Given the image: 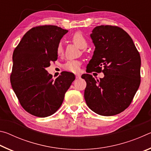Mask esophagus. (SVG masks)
Returning a JSON list of instances; mask_svg holds the SVG:
<instances>
[{
	"instance_id": "34e87169",
	"label": "esophagus",
	"mask_w": 151,
	"mask_h": 151,
	"mask_svg": "<svg viewBox=\"0 0 151 151\" xmlns=\"http://www.w3.org/2000/svg\"><path fill=\"white\" fill-rule=\"evenodd\" d=\"M75 76H76V79H78V78H81V75H80V74H78V73L75 74Z\"/></svg>"
}]
</instances>
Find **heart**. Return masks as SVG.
<instances>
[{
  "mask_svg": "<svg viewBox=\"0 0 151 151\" xmlns=\"http://www.w3.org/2000/svg\"><path fill=\"white\" fill-rule=\"evenodd\" d=\"M73 42L81 48H84L87 46V41L84 37V35L80 32H76L73 35L72 38ZM63 48L61 44H58L57 47V53L58 55H60L63 53ZM81 63L79 60H68L63 65L64 70L70 73H76L80 70Z\"/></svg>",
  "mask_w": 151,
  "mask_h": 151,
  "instance_id": "heart-1",
  "label": "heart"
}]
</instances>
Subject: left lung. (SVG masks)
I'll return each mask as SVG.
<instances>
[{"instance_id":"left-lung-1","label":"left lung","mask_w":151,"mask_h":151,"mask_svg":"<svg viewBox=\"0 0 151 151\" xmlns=\"http://www.w3.org/2000/svg\"><path fill=\"white\" fill-rule=\"evenodd\" d=\"M95 46L86 72L104 75L96 81L84 74L87 106L102 116L115 115L131 104L140 84V56L129 35L113 25L96 27L91 35Z\"/></svg>"}]
</instances>
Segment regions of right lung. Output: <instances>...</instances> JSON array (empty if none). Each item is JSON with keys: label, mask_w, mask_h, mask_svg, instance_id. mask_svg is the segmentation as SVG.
Returning a JSON list of instances; mask_svg holds the SVG:
<instances>
[{"label": "right lung", "mask_w": 151, "mask_h": 151, "mask_svg": "<svg viewBox=\"0 0 151 151\" xmlns=\"http://www.w3.org/2000/svg\"><path fill=\"white\" fill-rule=\"evenodd\" d=\"M68 32L55 25H40L27 32L15 48L11 83L20 105L38 117L52 115L60 108L75 76L63 71L52 78L45 68L57 60V47Z\"/></svg>", "instance_id": "right-lung-1"}]
</instances>
